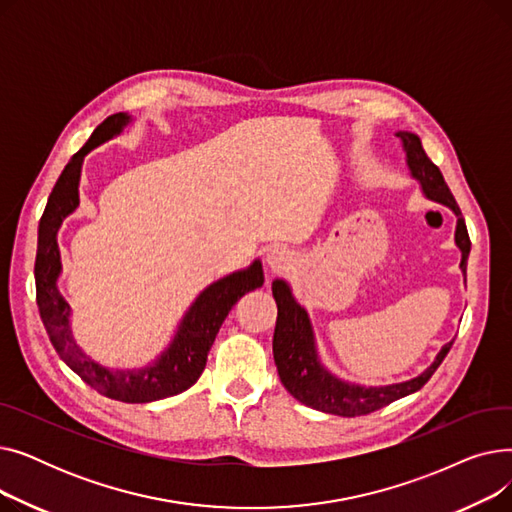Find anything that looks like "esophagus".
I'll use <instances>...</instances> for the list:
<instances>
[{
  "mask_svg": "<svg viewBox=\"0 0 512 512\" xmlns=\"http://www.w3.org/2000/svg\"><path fill=\"white\" fill-rule=\"evenodd\" d=\"M290 261H292V255L284 247H272L265 255V263L272 272H284L290 265Z\"/></svg>",
  "mask_w": 512,
  "mask_h": 512,
  "instance_id": "34e87169",
  "label": "esophagus"
}]
</instances>
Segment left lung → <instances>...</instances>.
I'll list each match as a JSON object with an SVG mask.
<instances>
[{"instance_id": "left-lung-1", "label": "left lung", "mask_w": 512, "mask_h": 512, "mask_svg": "<svg viewBox=\"0 0 512 512\" xmlns=\"http://www.w3.org/2000/svg\"><path fill=\"white\" fill-rule=\"evenodd\" d=\"M396 137L402 141V145H405L407 164L411 168V174L421 182L423 193L429 199L448 205L456 213V218H459L456 220L454 240L463 253L461 270L465 274L469 251H471V240H469V232H467L459 205H456L440 168L423 151L417 134L396 132ZM272 292L278 305V319H276V330H274V361L278 367V375L284 388L294 398L317 411L340 415V417H359V415H369L373 411H378L402 396H409L421 390L429 382V378H432L434 371L440 367V363L444 361V357L448 355L452 346V342L444 344L436 361L429 365L419 378H413L409 382L380 386V388L346 384L334 378V375L321 367V363L317 361L315 340H313V330L309 324L307 311L292 299L288 284L284 280H276L272 284Z\"/></svg>"}]
</instances>
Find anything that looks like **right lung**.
Returning <instances> with one entry per match:
<instances>
[{
	"label": "right lung",
	"mask_w": 512,
	"mask_h": 512,
	"mask_svg": "<svg viewBox=\"0 0 512 512\" xmlns=\"http://www.w3.org/2000/svg\"><path fill=\"white\" fill-rule=\"evenodd\" d=\"M126 124V114H114L103 120L91 134V139L72 155L53 186L39 222L35 284L37 305L47 336L60 359L78 378L107 398L122 402H151L180 394L201 378L207 353L226 315L242 294L263 284V270L261 263L255 261L247 270L234 272L207 286L184 315L168 351L143 369H107L80 351L68 326L70 307L56 286L62 270L56 234L66 215L78 207V180L85 155L103 141L112 139Z\"/></svg>",
	"instance_id": "1"
}]
</instances>
